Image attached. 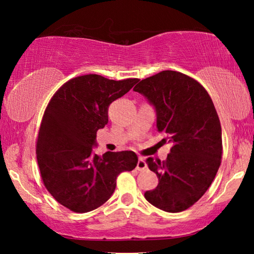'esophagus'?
I'll list each match as a JSON object with an SVG mask.
<instances>
[{
  "mask_svg": "<svg viewBox=\"0 0 254 254\" xmlns=\"http://www.w3.org/2000/svg\"><path fill=\"white\" fill-rule=\"evenodd\" d=\"M145 168H147V163H145L144 159L142 157L139 158V160H137V163H136V170H144Z\"/></svg>",
  "mask_w": 254,
  "mask_h": 254,
  "instance_id": "esophagus-1",
  "label": "esophagus"
}]
</instances>
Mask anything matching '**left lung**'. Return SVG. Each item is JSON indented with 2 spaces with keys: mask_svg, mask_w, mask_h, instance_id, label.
Returning <instances> with one entry per match:
<instances>
[{
  "mask_svg": "<svg viewBox=\"0 0 254 254\" xmlns=\"http://www.w3.org/2000/svg\"><path fill=\"white\" fill-rule=\"evenodd\" d=\"M133 91L154 106L162 141L173 144L165 161L147 159L159 184L145 199L165 212H183L205 194L221 165L222 128L212 98L198 81L174 70L142 79Z\"/></svg>",
  "mask_w": 254,
  "mask_h": 254,
  "instance_id": "obj_1",
  "label": "left lung"
}]
</instances>
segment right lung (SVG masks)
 Masks as SVG:
<instances>
[{
    "instance_id": "1",
    "label": "right lung",
    "mask_w": 254,
    "mask_h": 254,
    "mask_svg": "<svg viewBox=\"0 0 254 254\" xmlns=\"http://www.w3.org/2000/svg\"><path fill=\"white\" fill-rule=\"evenodd\" d=\"M137 80L78 76L64 84L47 106L37 139L38 166L47 190L72 212L100 207L114 192L118 176L136 167L133 151L97 156L93 147L96 132L109 122L111 103Z\"/></svg>"
}]
</instances>
